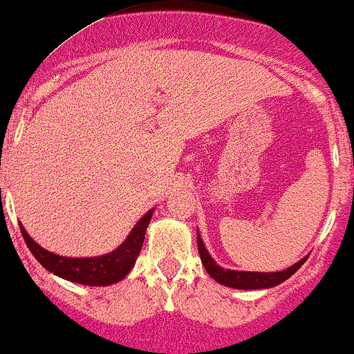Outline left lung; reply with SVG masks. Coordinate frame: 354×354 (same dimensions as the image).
Returning a JSON list of instances; mask_svg holds the SVG:
<instances>
[{
	"label": "left lung",
	"instance_id": "8db88e82",
	"mask_svg": "<svg viewBox=\"0 0 354 354\" xmlns=\"http://www.w3.org/2000/svg\"><path fill=\"white\" fill-rule=\"evenodd\" d=\"M197 248H199L201 261H203L204 268L207 270L209 275L216 280V282L226 285L231 288H239V290H254V288H270L275 285L285 282L288 277L294 275L297 270L306 263L307 257L297 261L295 265L288 267L283 272H273V273H263V272H238V270H224L219 265L214 263L211 254L204 248L203 239L197 234Z\"/></svg>",
	"mask_w": 354,
	"mask_h": 354
}]
</instances>
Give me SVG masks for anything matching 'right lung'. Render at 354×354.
I'll return each instance as SVG.
<instances>
[{
  "label": "right lung",
  "instance_id": "1",
  "mask_svg": "<svg viewBox=\"0 0 354 354\" xmlns=\"http://www.w3.org/2000/svg\"><path fill=\"white\" fill-rule=\"evenodd\" d=\"M151 214H153V209L148 211L136 223V226L133 227L131 233L124 239L123 245L118 246L115 252L93 258H67L50 253L41 248L40 245H37L28 236L24 226H20V230L30 252L48 272L55 273V275L62 277L66 280H71V282L91 285V287H102V285L120 282L121 279H124L130 273L136 257L142 252L145 231L151 219Z\"/></svg>",
  "mask_w": 354,
  "mask_h": 354
}]
</instances>
